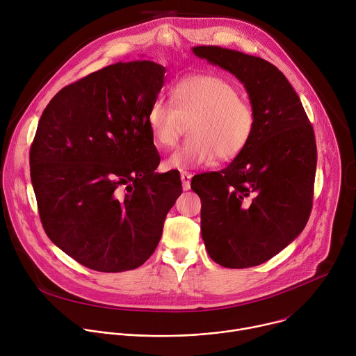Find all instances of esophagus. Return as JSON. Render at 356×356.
<instances>
[{
    "mask_svg": "<svg viewBox=\"0 0 356 356\" xmlns=\"http://www.w3.org/2000/svg\"><path fill=\"white\" fill-rule=\"evenodd\" d=\"M180 177H181L183 188H184V190H188V188H190V183H191V175H190L188 172H181Z\"/></svg>",
    "mask_w": 356,
    "mask_h": 356,
    "instance_id": "34e87169",
    "label": "esophagus"
}]
</instances>
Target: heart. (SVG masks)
<instances>
[{"label":"heart","instance_id":"b5f03b06","mask_svg":"<svg viewBox=\"0 0 356 356\" xmlns=\"http://www.w3.org/2000/svg\"><path fill=\"white\" fill-rule=\"evenodd\" d=\"M170 104L158 98L149 107L146 125L155 145L172 147L184 124L190 138L168 158L166 166L190 170L227 162L241 155L257 131V111L228 80L214 74H191L170 90Z\"/></svg>","mask_w":356,"mask_h":356}]
</instances>
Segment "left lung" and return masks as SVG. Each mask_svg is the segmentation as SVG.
I'll return each instance as SVG.
<instances>
[{
	"mask_svg": "<svg viewBox=\"0 0 356 356\" xmlns=\"http://www.w3.org/2000/svg\"><path fill=\"white\" fill-rule=\"evenodd\" d=\"M193 54L232 73L257 111V131L225 169L193 177L201 200V236L214 262L261 265L306 227L314 194L313 125L284 74L268 60L220 46Z\"/></svg>",
	"mask_w": 356,
	"mask_h": 356,
	"instance_id": "1",
	"label": "left lung"
}]
</instances>
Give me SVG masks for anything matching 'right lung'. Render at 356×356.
Segmentation results:
<instances>
[{"label":"right lung","instance_id":"right-lung-1","mask_svg":"<svg viewBox=\"0 0 356 356\" xmlns=\"http://www.w3.org/2000/svg\"><path fill=\"white\" fill-rule=\"evenodd\" d=\"M152 60L120 62L62 88L31 145V180L49 239L86 268L124 272L155 252L181 194L146 115L165 83Z\"/></svg>","mask_w":356,"mask_h":356}]
</instances>
